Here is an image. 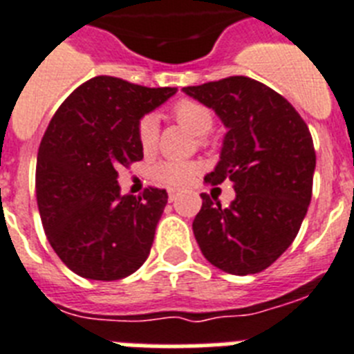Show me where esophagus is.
I'll return each mask as SVG.
<instances>
[{
  "label": "esophagus",
  "instance_id": "34e87169",
  "mask_svg": "<svg viewBox=\"0 0 354 354\" xmlns=\"http://www.w3.org/2000/svg\"><path fill=\"white\" fill-rule=\"evenodd\" d=\"M176 191H169V201H174L176 200Z\"/></svg>",
  "mask_w": 354,
  "mask_h": 354
}]
</instances>
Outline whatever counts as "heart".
<instances>
[{
	"instance_id": "obj_1",
	"label": "heart",
	"mask_w": 354,
	"mask_h": 354,
	"mask_svg": "<svg viewBox=\"0 0 354 354\" xmlns=\"http://www.w3.org/2000/svg\"><path fill=\"white\" fill-rule=\"evenodd\" d=\"M172 118L191 129L194 135L200 136V142L207 140L210 129L214 127V111L207 104L194 99L178 100L171 109ZM136 138L140 144V149L145 154H151L158 144V122L153 115H145L138 122L136 127ZM201 167L196 162H178V160H165L154 165L153 180L160 185L171 187V189H185L191 185L196 178L200 176Z\"/></svg>"
}]
</instances>
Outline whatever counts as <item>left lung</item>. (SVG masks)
I'll return each mask as SVG.
<instances>
[{"label":"left lung","mask_w":354,"mask_h":354,"mask_svg":"<svg viewBox=\"0 0 354 354\" xmlns=\"http://www.w3.org/2000/svg\"><path fill=\"white\" fill-rule=\"evenodd\" d=\"M228 127L221 160L205 182L230 180L236 200L223 209L207 192L194 218L209 263L234 275L266 270L286 252L311 201L315 147L306 122L283 95L250 77L183 88Z\"/></svg>","instance_id":"obj_1"}]
</instances>
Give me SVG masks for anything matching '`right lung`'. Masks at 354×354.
Instances as JSON below:
<instances>
[{"label":"right lung","mask_w":354,"mask_h":354,"mask_svg":"<svg viewBox=\"0 0 354 354\" xmlns=\"http://www.w3.org/2000/svg\"><path fill=\"white\" fill-rule=\"evenodd\" d=\"M176 88L99 75L59 106L43 135L35 196L50 245L71 272L118 281L140 268L167 205L165 189L120 194L118 169L144 158L136 127Z\"/></svg>","instance_id":"right-lung-1"}]
</instances>
